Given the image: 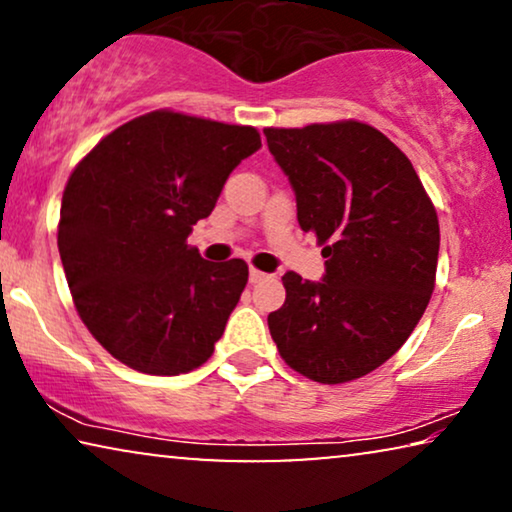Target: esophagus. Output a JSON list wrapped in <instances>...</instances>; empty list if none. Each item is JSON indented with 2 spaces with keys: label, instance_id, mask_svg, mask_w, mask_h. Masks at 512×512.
Wrapping results in <instances>:
<instances>
[{
  "label": "esophagus",
  "instance_id": "34e87169",
  "mask_svg": "<svg viewBox=\"0 0 512 512\" xmlns=\"http://www.w3.org/2000/svg\"><path fill=\"white\" fill-rule=\"evenodd\" d=\"M263 279H268V275H265V272L256 270V268H251V270H249V282H251V284H256V282H263Z\"/></svg>",
  "mask_w": 512,
  "mask_h": 512
}]
</instances>
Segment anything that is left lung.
Wrapping results in <instances>:
<instances>
[{"label":"left lung","instance_id":"left-lung-1","mask_svg":"<svg viewBox=\"0 0 512 512\" xmlns=\"http://www.w3.org/2000/svg\"><path fill=\"white\" fill-rule=\"evenodd\" d=\"M296 193L298 223L324 244L326 272L282 277L270 335L300 375L342 384L391 359L436 284L438 216L408 156L359 121L265 128Z\"/></svg>","mask_w":512,"mask_h":512}]
</instances>
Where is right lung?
<instances>
[{
    "instance_id": "obj_1",
    "label": "right lung",
    "mask_w": 512,
    "mask_h": 512,
    "mask_svg": "<svg viewBox=\"0 0 512 512\" xmlns=\"http://www.w3.org/2000/svg\"><path fill=\"white\" fill-rule=\"evenodd\" d=\"M258 149L249 125L160 109L116 128L76 165L58 249L79 317L114 359L179 375L212 356L249 268L242 258L205 261L186 237Z\"/></svg>"
}]
</instances>
